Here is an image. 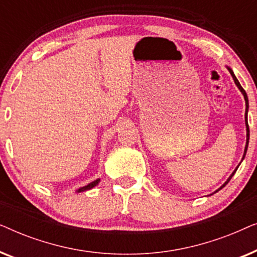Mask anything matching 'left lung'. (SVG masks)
I'll list each match as a JSON object with an SVG mask.
<instances>
[{"instance_id":"8db88e82","label":"left lung","mask_w":257,"mask_h":257,"mask_svg":"<svg viewBox=\"0 0 257 257\" xmlns=\"http://www.w3.org/2000/svg\"><path fill=\"white\" fill-rule=\"evenodd\" d=\"M226 68L228 69V71H229V73H230V75H231V77H233V79H234V83H235V85H236V86H237V89H238V90H240V92H241L242 94H243V98H244V101H245V114H244V118H245V131H247V136H245V146H244V152H243V157H242V160H241V161H243V159H244V157H245V153H247V149H248V144H249V126H248V110H249V101H248V96H247V93H245V91L243 90V87H242V86H241V84H240V83H238V80H237V78H236V77H235V75H234V72H233V70H231V69L229 68V66H227V65H226ZM240 164H241V163H240ZM240 164H238V165H237V166H236V168H235V170L233 171V173H231V174L229 175V178H228V179H227V180H226V182H224V184H223L222 186H221V187H220V188H217V189H216V191H215V192H214V193L219 192V191H220V189H222V188L224 187V186H226V185L228 184V182H229V180H230V179H231V178H233V175L235 174V172H236V171H237V168H238V166H240ZM214 193H212V194H209V195H213V194H214Z\"/></svg>"}]
</instances>
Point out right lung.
<instances>
[{
	"mask_svg": "<svg viewBox=\"0 0 257 257\" xmlns=\"http://www.w3.org/2000/svg\"><path fill=\"white\" fill-rule=\"evenodd\" d=\"M99 182H100V179L98 178V179H96V180L91 181L90 184H87V185H85V186H83V187H79L78 189H76L75 193H82V192L89 191V189H92L93 187H96V186H97L98 184H99Z\"/></svg>",
	"mask_w": 257,
	"mask_h": 257,
	"instance_id": "add662e5",
	"label": "right lung"
}]
</instances>
